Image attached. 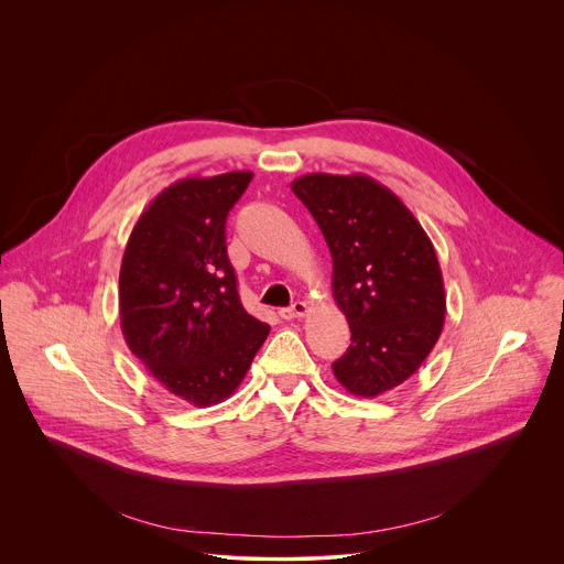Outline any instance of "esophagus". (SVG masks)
Instances as JSON below:
<instances>
[{
  "mask_svg": "<svg viewBox=\"0 0 564 564\" xmlns=\"http://www.w3.org/2000/svg\"><path fill=\"white\" fill-rule=\"evenodd\" d=\"M279 314H281L283 318H288V321L299 318V316H305V314H307V303H305V301H294L290 307H283Z\"/></svg>",
  "mask_w": 564,
  "mask_h": 564,
  "instance_id": "34e87169",
  "label": "esophagus"
}]
</instances>
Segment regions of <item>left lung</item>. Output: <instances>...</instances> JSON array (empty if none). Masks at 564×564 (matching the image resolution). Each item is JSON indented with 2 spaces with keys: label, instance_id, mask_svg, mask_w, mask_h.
I'll return each instance as SVG.
<instances>
[{
  "label": "left lung",
  "instance_id": "1",
  "mask_svg": "<svg viewBox=\"0 0 564 564\" xmlns=\"http://www.w3.org/2000/svg\"><path fill=\"white\" fill-rule=\"evenodd\" d=\"M333 257V294L350 346L337 381L372 399L406 381L437 344L446 294L429 234L388 187L366 174H305L292 183Z\"/></svg>",
  "mask_w": 564,
  "mask_h": 564
}]
</instances>
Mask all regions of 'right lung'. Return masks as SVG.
I'll use <instances>...</instances> for the list:
<instances>
[{"label": "right lung", "mask_w": 564, "mask_h": 564, "mask_svg": "<svg viewBox=\"0 0 564 564\" xmlns=\"http://www.w3.org/2000/svg\"><path fill=\"white\" fill-rule=\"evenodd\" d=\"M252 176H194L160 192L133 225L120 265V328L129 350L198 409L240 386L270 335L240 303L225 246L227 214Z\"/></svg>", "instance_id": "add662e5"}]
</instances>
